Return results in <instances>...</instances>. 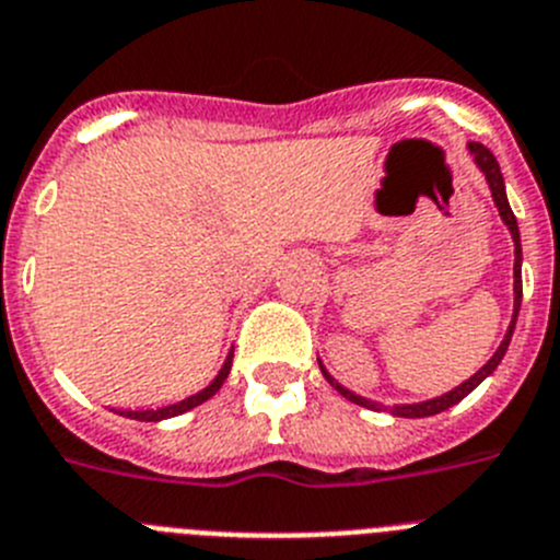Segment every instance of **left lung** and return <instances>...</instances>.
<instances>
[{
    "mask_svg": "<svg viewBox=\"0 0 560 560\" xmlns=\"http://www.w3.org/2000/svg\"><path fill=\"white\" fill-rule=\"evenodd\" d=\"M466 148H468V153H471V159H475L477 167H480V173L486 175L488 189H491L493 206L500 209L502 223H505L508 231H511V240H513V315H511V326H508L505 337H502L500 349L493 351L491 360H488L486 365H482L475 376H468L466 382H460V385H457V387H452L450 393H441V396H435V399L412 401V405H382V401L365 399V396H360V393H354V390H349V387H346V385H340V382H337L335 376H331L329 371H326L324 362L317 360V365H320V371H324L326 382H329V385L335 387V390L340 393V396H346V399L354 401V405L368 407V410H387V412H390V416H399V418H427V416H438V412L450 410L452 405H457V401L466 399L468 393L475 390V387L480 385L482 380H488V376H491L493 371H497V365H500V362H502V357H505L508 346H511L513 329H516L518 306H522V240H518L516 218H513L511 203H508L505 180H502V170H500V164H497V159H493V153H491V150H488V148H482L480 142H468Z\"/></svg>",
    "mask_w": 560,
    "mask_h": 560,
    "instance_id": "left-lung-1",
    "label": "left lung"
}]
</instances>
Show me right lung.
Returning <instances> with one entry per match:
<instances>
[{
  "label": "right lung",
  "instance_id": "right-lung-1",
  "mask_svg": "<svg viewBox=\"0 0 560 560\" xmlns=\"http://www.w3.org/2000/svg\"><path fill=\"white\" fill-rule=\"evenodd\" d=\"M231 360H234V349L229 351V357H225V362H223V368L218 371V376H214V380H211L203 390L192 393V396H186V399L173 401V405L155 407V410L150 407V410H117V412L125 418H136V421H164V418H173V416H180V412H186V410H192V407L203 405L206 399H211V396H214V393L223 387V382L229 380V374H231Z\"/></svg>",
  "mask_w": 560,
  "mask_h": 560
}]
</instances>
